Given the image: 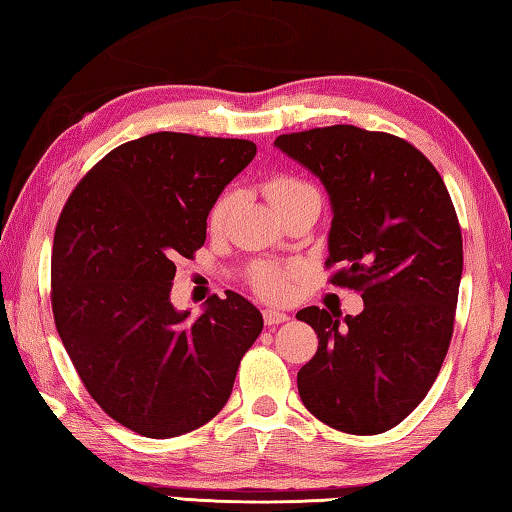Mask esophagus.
<instances>
[{"mask_svg":"<svg viewBox=\"0 0 512 512\" xmlns=\"http://www.w3.org/2000/svg\"><path fill=\"white\" fill-rule=\"evenodd\" d=\"M263 320L267 327H276V325H283V322L289 320V316L285 311H278V309H265L263 311Z\"/></svg>","mask_w":512,"mask_h":512,"instance_id":"esophagus-1","label":"esophagus"}]
</instances>
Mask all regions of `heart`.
Segmentation results:
<instances>
[{
    "label": "heart",
    "instance_id": "b5f03b06",
    "mask_svg": "<svg viewBox=\"0 0 512 512\" xmlns=\"http://www.w3.org/2000/svg\"><path fill=\"white\" fill-rule=\"evenodd\" d=\"M314 190L309 183L296 179V176H289V174H280L274 176V179H269L265 183V196L269 198V203L276 207H283L291 198L302 194V192H309ZM232 205H234V196L232 194H223L218 201L214 203L212 212H210V229L212 232H218V229H223L227 223V216L232 212ZM291 274L294 271L291 269H283V267H274V265H260L254 274V287L260 296L271 298V300H280L289 294L291 289Z\"/></svg>",
    "mask_w": 512,
    "mask_h": 512
}]
</instances>
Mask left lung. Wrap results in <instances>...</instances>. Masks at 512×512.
Segmentation results:
<instances>
[{"label": "left lung", "mask_w": 512, "mask_h": 512, "mask_svg": "<svg viewBox=\"0 0 512 512\" xmlns=\"http://www.w3.org/2000/svg\"><path fill=\"white\" fill-rule=\"evenodd\" d=\"M280 152L331 201V283L362 291L358 316L300 309L318 351L298 393L320 422L353 435L393 429L442 369L462 280V229L442 176L404 139L356 125L280 134Z\"/></svg>", "instance_id": "1"}]
</instances>
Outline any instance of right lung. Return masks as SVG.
Here are the masks:
<instances>
[{
    "instance_id": "1",
    "label": "right lung",
    "mask_w": 512,
    "mask_h": 512,
    "mask_svg": "<svg viewBox=\"0 0 512 512\" xmlns=\"http://www.w3.org/2000/svg\"><path fill=\"white\" fill-rule=\"evenodd\" d=\"M256 156L245 139L154 132L114 148L72 190L52 243L50 300L83 387L125 429L190 433L223 409L263 331L247 298L212 296L196 320L170 300L176 258Z\"/></svg>"
}]
</instances>
